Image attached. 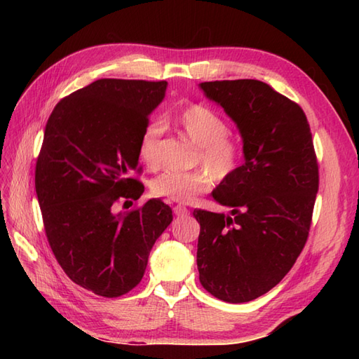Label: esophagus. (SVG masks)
Listing matches in <instances>:
<instances>
[{"instance_id":"1","label":"esophagus","mask_w":359,"mask_h":359,"mask_svg":"<svg viewBox=\"0 0 359 359\" xmlns=\"http://www.w3.org/2000/svg\"><path fill=\"white\" fill-rule=\"evenodd\" d=\"M172 211H174L175 216H180V217L189 215V210L187 207H184V205H175V207L172 208Z\"/></svg>"}]
</instances>
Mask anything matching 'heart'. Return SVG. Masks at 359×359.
<instances>
[{"label": "heart", "instance_id": "heart-1", "mask_svg": "<svg viewBox=\"0 0 359 359\" xmlns=\"http://www.w3.org/2000/svg\"><path fill=\"white\" fill-rule=\"evenodd\" d=\"M171 120L182 134L199 147L196 165L203 168L189 172L168 171L160 174L152 180L151 191L168 201L189 203L196 196L210 191L215 185V179L226 180L239 170L243 147L239 139L228 134L230 128L225 118L208 106L188 104L175 112ZM160 137L162 128L157 123H149L140 134L139 157L149 170L158 166Z\"/></svg>", "mask_w": 359, "mask_h": 359}]
</instances>
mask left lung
<instances>
[{
  "label": "left lung",
  "mask_w": 359,
  "mask_h": 359,
  "mask_svg": "<svg viewBox=\"0 0 359 359\" xmlns=\"http://www.w3.org/2000/svg\"><path fill=\"white\" fill-rule=\"evenodd\" d=\"M238 125L243 162L212 191L231 215L194 210L202 287L241 304L265 294L306 245L319 187L310 125L301 106L259 80L201 83Z\"/></svg>",
  "instance_id": "8db88e82"
}]
</instances>
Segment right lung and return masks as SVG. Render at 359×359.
<instances>
[{
  "label": "right lung",
  "mask_w": 359,
  "mask_h": 359,
  "mask_svg": "<svg viewBox=\"0 0 359 359\" xmlns=\"http://www.w3.org/2000/svg\"><path fill=\"white\" fill-rule=\"evenodd\" d=\"M166 81L102 79L62 98L46 123L35 191L48 242L75 284L117 297L142 280L149 251L172 211L160 199L137 201L139 139L163 100Z\"/></svg>",
  "instance_id": "1"
}]
</instances>
